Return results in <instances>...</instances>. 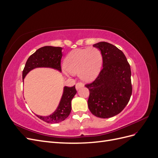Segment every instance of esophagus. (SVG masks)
<instances>
[{
  "instance_id": "34e87169",
  "label": "esophagus",
  "mask_w": 158,
  "mask_h": 158,
  "mask_svg": "<svg viewBox=\"0 0 158 158\" xmlns=\"http://www.w3.org/2000/svg\"><path fill=\"white\" fill-rule=\"evenodd\" d=\"M84 84H82V82H78L76 84V90H78L80 88L84 87Z\"/></svg>"
}]
</instances>
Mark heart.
<instances>
[{
    "label": "heart",
    "instance_id": "heart-1",
    "mask_svg": "<svg viewBox=\"0 0 158 158\" xmlns=\"http://www.w3.org/2000/svg\"><path fill=\"white\" fill-rule=\"evenodd\" d=\"M102 55L95 47L72 51L66 57L64 67L70 74H78L85 82L97 77L102 66Z\"/></svg>",
    "mask_w": 158,
    "mask_h": 158
}]
</instances>
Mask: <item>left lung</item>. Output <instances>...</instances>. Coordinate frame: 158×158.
Instances as JSON below:
<instances>
[{
    "label": "left lung",
    "mask_w": 158,
    "mask_h": 158,
    "mask_svg": "<svg viewBox=\"0 0 158 158\" xmlns=\"http://www.w3.org/2000/svg\"><path fill=\"white\" fill-rule=\"evenodd\" d=\"M102 52L103 68L92 83L85 85L89 91L88 105L97 117L117 115L128 104L132 94L131 70L125 55L107 42L93 45Z\"/></svg>",
    "instance_id": "left-lung-1"
}]
</instances>
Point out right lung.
Here are the masks:
<instances>
[{"instance_id": "right-lung-1", "label": "right lung", "mask_w": 158, "mask_h": 158, "mask_svg": "<svg viewBox=\"0 0 158 158\" xmlns=\"http://www.w3.org/2000/svg\"><path fill=\"white\" fill-rule=\"evenodd\" d=\"M62 50V47L52 46H45L37 49L26 61L22 73L23 79L31 70L36 68H51L61 72ZM76 92L75 85L70 88L64 86L60 101L55 111L49 116L38 114L36 116L48 123H58L65 120L71 112V102Z\"/></svg>"}]
</instances>
